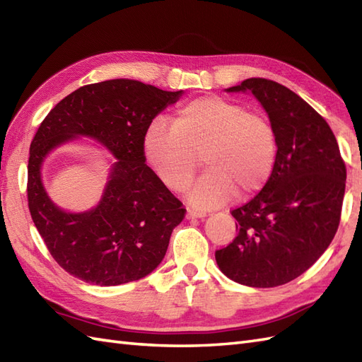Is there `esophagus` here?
<instances>
[{"mask_svg": "<svg viewBox=\"0 0 362 362\" xmlns=\"http://www.w3.org/2000/svg\"><path fill=\"white\" fill-rule=\"evenodd\" d=\"M206 214L205 212H199V211H194V209H188L187 212V218L191 220V218H203Z\"/></svg>", "mask_w": 362, "mask_h": 362, "instance_id": "34e87169", "label": "esophagus"}]
</instances>
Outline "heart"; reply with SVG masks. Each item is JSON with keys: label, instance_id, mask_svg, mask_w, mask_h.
<instances>
[{"label": "heart", "instance_id": "1", "mask_svg": "<svg viewBox=\"0 0 362 362\" xmlns=\"http://www.w3.org/2000/svg\"><path fill=\"white\" fill-rule=\"evenodd\" d=\"M146 165L166 188H188L199 157L206 173L187 197L199 209L223 206L230 199H247L274 173L278 141L272 122L237 100L206 95L183 104L173 125L153 120L142 136Z\"/></svg>", "mask_w": 362, "mask_h": 362}]
</instances>
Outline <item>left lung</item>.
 I'll use <instances>...</instances> for the list:
<instances>
[{"label":"left lung","instance_id":"left-lung-1","mask_svg":"<svg viewBox=\"0 0 362 362\" xmlns=\"http://www.w3.org/2000/svg\"><path fill=\"white\" fill-rule=\"evenodd\" d=\"M226 91L260 102L276 132L278 156L263 189L230 212L238 234L216 262L235 283L281 286L308 271L335 237L346 165L329 124L292 90L251 78Z\"/></svg>","mask_w":362,"mask_h":362}]
</instances>
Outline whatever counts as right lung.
Returning <instances> with one entry per match:
<instances>
[{
	"label": "right lung",
	"mask_w": 362,
	"mask_h": 362,
	"mask_svg": "<svg viewBox=\"0 0 362 362\" xmlns=\"http://www.w3.org/2000/svg\"><path fill=\"white\" fill-rule=\"evenodd\" d=\"M182 95L134 79H110L73 91L42 120L30 145L29 209L49 252L70 275L117 286L141 280L162 263L187 211L145 163L142 136ZM81 136L100 143L117 160L98 205L70 213L45 191L42 168L52 151Z\"/></svg>",
	"instance_id": "right-lung-1"
}]
</instances>
